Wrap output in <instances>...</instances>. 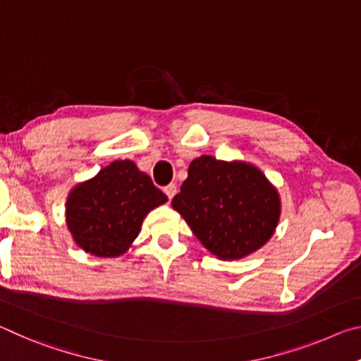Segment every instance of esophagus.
Segmentation results:
<instances>
[{
  "instance_id": "1",
  "label": "esophagus",
  "mask_w": 361,
  "mask_h": 361,
  "mask_svg": "<svg viewBox=\"0 0 361 361\" xmlns=\"http://www.w3.org/2000/svg\"><path fill=\"white\" fill-rule=\"evenodd\" d=\"M164 192L167 194L169 199H173V195L176 194V186L173 185V183H170V185H167L166 188H164Z\"/></svg>"
}]
</instances>
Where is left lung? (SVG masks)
<instances>
[{
  "label": "left lung",
  "mask_w": 361,
  "mask_h": 361,
  "mask_svg": "<svg viewBox=\"0 0 361 361\" xmlns=\"http://www.w3.org/2000/svg\"><path fill=\"white\" fill-rule=\"evenodd\" d=\"M194 235L219 259H239L271 239L280 199L261 170L200 156L172 200Z\"/></svg>",
  "instance_id": "8db88e82"
}]
</instances>
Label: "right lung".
<instances>
[{
    "label": "right lung",
    "instance_id": "right-lung-1",
    "mask_svg": "<svg viewBox=\"0 0 361 361\" xmlns=\"http://www.w3.org/2000/svg\"><path fill=\"white\" fill-rule=\"evenodd\" d=\"M167 195L132 161H114L73 189L66 224L84 252L113 258L127 252L148 212Z\"/></svg>",
    "mask_w": 361,
    "mask_h": 361
}]
</instances>
